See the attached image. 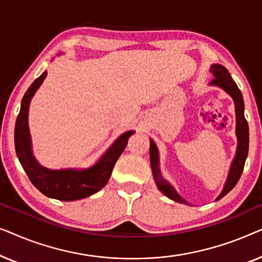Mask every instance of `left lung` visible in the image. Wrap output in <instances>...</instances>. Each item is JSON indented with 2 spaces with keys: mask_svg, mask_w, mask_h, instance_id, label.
Returning <instances> with one entry per match:
<instances>
[{
  "mask_svg": "<svg viewBox=\"0 0 262 262\" xmlns=\"http://www.w3.org/2000/svg\"><path fill=\"white\" fill-rule=\"evenodd\" d=\"M210 71L212 73L213 80L210 82V85L218 87L229 94L234 100L235 103V114H236V137H237V149L234 160H232L230 169H229L227 181H225L224 187L222 189L221 194L217 196L216 200L223 198L225 194H228L232 188L235 187L237 181L241 177L243 167H245L247 156H248L249 148V128L248 123L245 118V102H243L242 93L239 91L237 84L232 80V77L229 74V71L225 69L221 64H212L210 68ZM150 164H151L152 177L155 180L157 188L163 193L168 198L174 200V202L180 204H187L186 200L175 191V188L162 177V173L160 170V155L157 145L152 139H150Z\"/></svg>",
  "mask_w": 262,
  "mask_h": 262,
  "instance_id": "8db88e82",
  "label": "left lung"
}]
</instances>
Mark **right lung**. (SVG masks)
<instances>
[{
    "label": "right lung",
    "instance_id": "obj_1",
    "mask_svg": "<svg viewBox=\"0 0 262 262\" xmlns=\"http://www.w3.org/2000/svg\"><path fill=\"white\" fill-rule=\"evenodd\" d=\"M46 75L48 71H44L31 84L21 101L20 113L16 118L15 132H14L17 159L32 184L49 198L63 200V202L87 198L99 192L108 182L114 164L126 148L128 138L135 134V131H126L120 135L100 157L98 162L89 168L49 169L41 166L34 157L32 150V139L28 127V111H30L31 100L44 82Z\"/></svg>",
    "mask_w": 262,
    "mask_h": 262
}]
</instances>
